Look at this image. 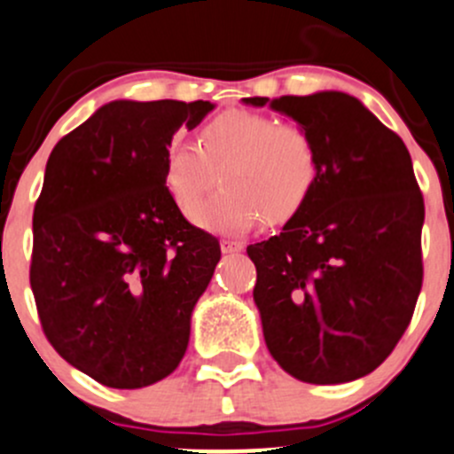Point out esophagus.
<instances>
[{"label":"esophagus","mask_w":454,"mask_h":454,"mask_svg":"<svg viewBox=\"0 0 454 454\" xmlns=\"http://www.w3.org/2000/svg\"><path fill=\"white\" fill-rule=\"evenodd\" d=\"M241 250H244V244H239V241H231V239L222 241L223 254H235V253H241Z\"/></svg>","instance_id":"obj_1"}]
</instances>
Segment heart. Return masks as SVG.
Here are the masks:
<instances>
[{"label":"heart","mask_w":454,"mask_h":454,"mask_svg":"<svg viewBox=\"0 0 454 454\" xmlns=\"http://www.w3.org/2000/svg\"><path fill=\"white\" fill-rule=\"evenodd\" d=\"M317 177L319 153L303 126L244 110L208 121L197 146L170 144L161 170L170 200L186 217L215 181L223 184L224 191L195 215L201 228L222 235L248 232L262 217L288 222L310 200Z\"/></svg>","instance_id":"heart-1"}]
</instances>
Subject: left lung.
Masks as SVG:
<instances>
[{
  "label": "left lung",
  "instance_id": "left-lung-1",
  "mask_svg": "<svg viewBox=\"0 0 454 454\" xmlns=\"http://www.w3.org/2000/svg\"><path fill=\"white\" fill-rule=\"evenodd\" d=\"M244 104H268L294 120L319 153L306 206L279 235L248 246L268 350L306 384L359 380L406 333L424 279V197L411 153L346 92Z\"/></svg>",
  "mask_w": 454,
  "mask_h": 454
}]
</instances>
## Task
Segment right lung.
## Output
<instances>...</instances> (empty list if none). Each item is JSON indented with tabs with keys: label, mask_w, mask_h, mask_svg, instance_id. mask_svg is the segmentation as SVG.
Instances as JSON below:
<instances>
[{
	"label": "right lung",
	"mask_w": 454,
	"mask_h": 454,
	"mask_svg": "<svg viewBox=\"0 0 454 454\" xmlns=\"http://www.w3.org/2000/svg\"><path fill=\"white\" fill-rule=\"evenodd\" d=\"M210 101L101 106L52 148L33 213L30 288L52 348L108 388L168 377L222 250L186 222L161 179L182 126Z\"/></svg>",
	"instance_id": "1"
}]
</instances>
